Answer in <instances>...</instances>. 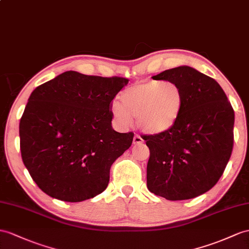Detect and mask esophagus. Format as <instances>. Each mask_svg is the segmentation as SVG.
Listing matches in <instances>:
<instances>
[{
	"mask_svg": "<svg viewBox=\"0 0 249 249\" xmlns=\"http://www.w3.org/2000/svg\"><path fill=\"white\" fill-rule=\"evenodd\" d=\"M142 142H143V139L139 135H135L134 138H133V144H139Z\"/></svg>",
	"mask_w": 249,
	"mask_h": 249,
	"instance_id": "1",
	"label": "esophagus"
}]
</instances>
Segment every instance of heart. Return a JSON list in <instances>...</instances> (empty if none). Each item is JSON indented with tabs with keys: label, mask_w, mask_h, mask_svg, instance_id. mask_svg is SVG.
Wrapping results in <instances>:
<instances>
[{
	"label": "heart",
	"mask_w": 249,
	"mask_h": 249,
	"mask_svg": "<svg viewBox=\"0 0 249 249\" xmlns=\"http://www.w3.org/2000/svg\"><path fill=\"white\" fill-rule=\"evenodd\" d=\"M111 105V113L120 128L134 123L145 134L160 135L178 124L185 107L184 92L173 80H150L124 89Z\"/></svg>",
	"instance_id": "heart-1"
}]
</instances>
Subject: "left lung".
Masks as SVG:
<instances>
[{"label": "left lung", "mask_w": 249, "mask_h": 249, "mask_svg": "<svg viewBox=\"0 0 249 249\" xmlns=\"http://www.w3.org/2000/svg\"><path fill=\"white\" fill-rule=\"evenodd\" d=\"M152 78L178 82L185 107L170 131L142 137L150 150L147 187L169 201L196 197L217 183L227 166L233 147V108L214 79L190 66Z\"/></svg>", "instance_id": "obj_1"}]
</instances>
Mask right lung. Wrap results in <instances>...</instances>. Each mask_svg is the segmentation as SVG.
Here are the masks:
<instances>
[{
	"mask_svg": "<svg viewBox=\"0 0 249 249\" xmlns=\"http://www.w3.org/2000/svg\"><path fill=\"white\" fill-rule=\"evenodd\" d=\"M129 80L62 72L30 94L20 120V149L47 196L82 202L106 190L112 163L133 142L112 128L111 102Z\"/></svg>",
	"mask_w": 249,
	"mask_h": 249,
	"instance_id": "right-lung-1",
	"label": "right lung"
}]
</instances>
